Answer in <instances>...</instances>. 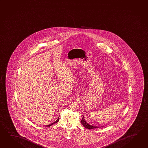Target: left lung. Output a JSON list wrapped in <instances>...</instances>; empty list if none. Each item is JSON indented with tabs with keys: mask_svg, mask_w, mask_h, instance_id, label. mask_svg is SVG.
<instances>
[{
	"mask_svg": "<svg viewBox=\"0 0 148 148\" xmlns=\"http://www.w3.org/2000/svg\"><path fill=\"white\" fill-rule=\"evenodd\" d=\"M81 123L82 125H84V127H86L87 129H93L95 128H97V127H97V126H94L92 125H90L87 122L86 120L84 119V116L82 117V119L81 120Z\"/></svg>",
	"mask_w": 148,
	"mask_h": 148,
	"instance_id": "8db88e82",
	"label": "left lung"
}]
</instances>
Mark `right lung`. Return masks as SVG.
I'll return each instance as SVG.
<instances>
[{
    "label": "right lung",
    "instance_id": "1",
    "mask_svg": "<svg viewBox=\"0 0 148 148\" xmlns=\"http://www.w3.org/2000/svg\"><path fill=\"white\" fill-rule=\"evenodd\" d=\"M59 116L58 117V119H57V120H56V121L55 122H53V123H51V124H50V125H46V127H50V126L52 125H53V124H55V123H57V122L59 121Z\"/></svg>",
    "mask_w": 148,
    "mask_h": 148
}]
</instances>
